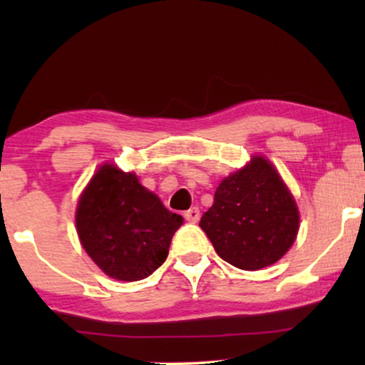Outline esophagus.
I'll use <instances>...</instances> for the list:
<instances>
[{
  "mask_svg": "<svg viewBox=\"0 0 365 365\" xmlns=\"http://www.w3.org/2000/svg\"><path fill=\"white\" fill-rule=\"evenodd\" d=\"M199 217H201V211H199L197 207H191L189 211L184 212V219H186L187 222H197Z\"/></svg>",
  "mask_w": 365,
  "mask_h": 365,
  "instance_id": "34e87169",
  "label": "esophagus"
}]
</instances>
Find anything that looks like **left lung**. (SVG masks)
Returning a JSON list of instances; mask_svg holds the SVG:
<instances>
[{
    "label": "left lung",
    "mask_w": 365,
    "mask_h": 365,
    "mask_svg": "<svg viewBox=\"0 0 365 365\" xmlns=\"http://www.w3.org/2000/svg\"><path fill=\"white\" fill-rule=\"evenodd\" d=\"M199 226L219 257L257 271L277 262L292 246L299 211L272 164L257 156L219 184Z\"/></svg>",
    "instance_id": "8db88e82"
}]
</instances>
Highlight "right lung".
I'll use <instances>...</instances> for the list:
<instances>
[{"instance_id":"add662e5","label":"right lung","mask_w":365,"mask_h":365,"mask_svg":"<svg viewBox=\"0 0 365 365\" xmlns=\"http://www.w3.org/2000/svg\"><path fill=\"white\" fill-rule=\"evenodd\" d=\"M184 219L134 174L104 164L78 202L76 227L89 257L118 281H141L166 261Z\"/></svg>"}]
</instances>
